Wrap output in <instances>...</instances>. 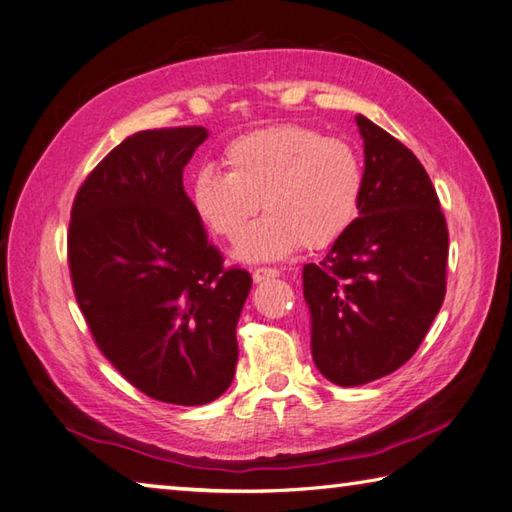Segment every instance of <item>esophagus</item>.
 <instances>
[{
  "label": "esophagus",
  "instance_id": "1",
  "mask_svg": "<svg viewBox=\"0 0 512 512\" xmlns=\"http://www.w3.org/2000/svg\"><path fill=\"white\" fill-rule=\"evenodd\" d=\"M275 277H280V271H277V268H266V266H262V268H255V271H253V280H255V282L275 280Z\"/></svg>",
  "mask_w": 512,
  "mask_h": 512
}]
</instances>
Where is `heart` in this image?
I'll return each instance as SVG.
<instances>
[{
	"label": "heart",
	"mask_w": 512,
	"mask_h": 512,
	"mask_svg": "<svg viewBox=\"0 0 512 512\" xmlns=\"http://www.w3.org/2000/svg\"><path fill=\"white\" fill-rule=\"evenodd\" d=\"M226 174L201 170L190 199L212 235L235 241L263 203L267 217L239 241L235 255L266 262L297 246L324 248L356 217L362 163L351 145L302 125L257 129L224 152Z\"/></svg>",
	"instance_id": "obj_1"
}]
</instances>
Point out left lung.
<instances>
[{
    "instance_id": "left-lung-1",
    "label": "left lung",
    "mask_w": 512,
    "mask_h": 512,
    "mask_svg": "<svg viewBox=\"0 0 512 512\" xmlns=\"http://www.w3.org/2000/svg\"><path fill=\"white\" fill-rule=\"evenodd\" d=\"M358 215L302 271L311 353L324 378L358 387L392 374L421 345L445 297L448 226L421 161L365 116Z\"/></svg>"
}]
</instances>
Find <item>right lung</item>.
I'll list each match as a JSON object with an SVG mask.
<instances>
[{"label":"right lung","instance_id":"obj_1","mask_svg":"<svg viewBox=\"0 0 512 512\" xmlns=\"http://www.w3.org/2000/svg\"><path fill=\"white\" fill-rule=\"evenodd\" d=\"M206 138V127L127 136L80 185L67 235L73 291L102 356L172 405H206L230 387L253 286L224 266L183 190Z\"/></svg>","mask_w":512,"mask_h":512}]
</instances>
